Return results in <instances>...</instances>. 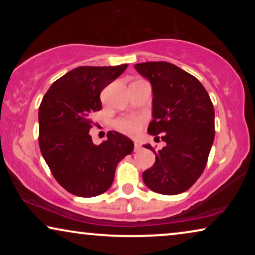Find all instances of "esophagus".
<instances>
[{"mask_svg":"<svg viewBox=\"0 0 255 255\" xmlns=\"http://www.w3.org/2000/svg\"><path fill=\"white\" fill-rule=\"evenodd\" d=\"M141 148V146H140V144H139L138 141H134V151H139V149Z\"/></svg>","mask_w":255,"mask_h":255,"instance_id":"obj_1","label":"esophagus"}]
</instances>
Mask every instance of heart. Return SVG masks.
<instances>
[{
    "label": "heart",
    "instance_id": "heart-1",
    "mask_svg": "<svg viewBox=\"0 0 255 255\" xmlns=\"http://www.w3.org/2000/svg\"><path fill=\"white\" fill-rule=\"evenodd\" d=\"M142 123H144V118L138 116H130L118 120L116 125L118 130L123 132V133L134 135L140 130Z\"/></svg>",
    "mask_w": 255,
    "mask_h": 255
}]
</instances>
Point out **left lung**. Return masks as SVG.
I'll list each match as a JSON object with an SVG mask.
<instances>
[{"label": "left lung", "mask_w": 255, "mask_h": 255, "mask_svg": "<svg viewBox=\"0 0 255 255\" xmlns=\"http://www.w3.org/2000/svg\"><path fill=\"white\" fill-rule=\"evenodd\" d=\"M151 82L152 117L148 133L161 134L165 147L155 152V162L142 173L149 189L177 195L196 182L207 165L215 139V110L202 83L189 73L165 61L134 65Z\"/></svg>", "instance_id": "left-lung-1"}]
</instances>
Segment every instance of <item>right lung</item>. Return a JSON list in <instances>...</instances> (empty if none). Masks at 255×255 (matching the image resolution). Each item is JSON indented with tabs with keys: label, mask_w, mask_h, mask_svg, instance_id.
Masks as SVG:
<instances>
[{
	"label": "right lung",
	"mask_w": 255,
	"mask_h": 255,
	"mask_svg": "<svg viewBox=\"0 0 255 255\" xmlns=\"http://www.w3.org/2000/svg\"><path fill=\"white\" fill-rule=\"evenodd\" d=\"M128 65L72 69L52 83L38 113L39 147L54 179L68 193L94 197L109 189L118 162L131 154L133 141L116 131L95 145L92 115L101 110L100 94Z\"/></svg>",
	"instance_id": "right-lung-1"
}]
</instances>
